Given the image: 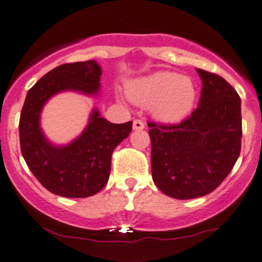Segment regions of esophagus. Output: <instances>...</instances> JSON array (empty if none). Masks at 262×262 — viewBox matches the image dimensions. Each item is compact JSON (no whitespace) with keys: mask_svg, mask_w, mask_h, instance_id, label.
Returning a JSON list of instances; mask_svg holds the SVG:
<instances>
[{"mask_svg":"<svg viewBox=\"0 0 262 262\" xmlns=\"http://www.w3.org/2000/svg\"><path fill=\"white\" fill-rule=\"evenodd\" d=\"M144 126H146V124H144L142 120H139V119H136V120L133 121L134 130H143Z\"/></svg>","mask_w":262,"mask_h":262,"instance_id":"esophagus-1","label":"esophagus"}]
</instances>
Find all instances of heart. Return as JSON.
Returning <instances> with one entry per match:
<instances>
[{"instance_id":"obj_1","label":"heart","mask_w":262,"mask_h":262,"mask_svg":"<svg viewBox=\"0 0 262 262\" xmlns=\"http://www.w3.org/2000/svg\"><path fill=\"white\" fill-rule=\"evenodd\" d=\"M132 100L150 106L153 115L165 123L186 118L196 101V87L189 77L172 72H157L129 86Z\"/></svg>"}]
</instances>
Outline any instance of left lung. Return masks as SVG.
Wrapping results in <instances>:
<instances>
[{
  "instance_id": "obj_1",
  "label": "left lung",
  "mask_w": 262,
  "mask_h": 262,
  "mask_svg": "<svg viewBox=\"0 0 262 262\" xmlns=\"http://www.w3.org/2000/svg\"><path fill=\"white\" fill-rule=\"evenodd\" d=\"M199 106L179 124L148 123L152 179L175 199H194L215 190L241 152V99L223 77L199 70Z\"/></svg>"
}]
</instances>
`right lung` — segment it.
Segmentation results:
<instances>
[{
    "instance_id": "add662e5",
    "label": "right lung",
    "mask_w": 262,
    "mask_h": 262,
    "mask_svg": "<svg viewBox=\"0 0 262 262\" xmlns=\"http://www.w3.org/2000/svg\"><path fill=\"white\" fill-rule=\"evenodd\" d=\"M100 76L95 60L66 63L43 76L26 95L18 123L21 153L38 181L59 196L97 194L109 180L113 150L132 132V121L113 124L94 110L83 133L67 146H53L44 137L39 123L44 104L68 90L96 95Z\"/></svg>"
}]
</instances>
